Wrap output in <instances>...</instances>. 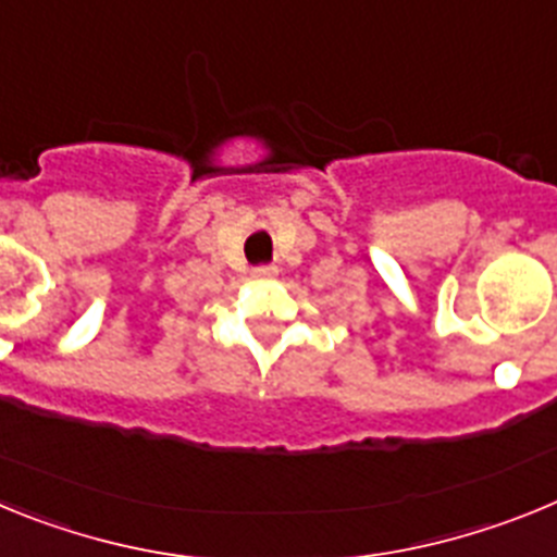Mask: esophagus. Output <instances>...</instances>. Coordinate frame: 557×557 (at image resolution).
<instances>
[{"label": "esophagus", "mask_w": 557, "mask_h": 557, "mask_svg": "<svg viewBox=\"0 0 557 557\" xmlns=\"http://www.w3.org/2000/svg\"><path fill=\"white\" fill-rule=\"evenodd\" d=\"M273 275H275L273 264H259V268H253V278H273Z\"/></svg>", "instance_id": "34e87169"}]
</instances>
